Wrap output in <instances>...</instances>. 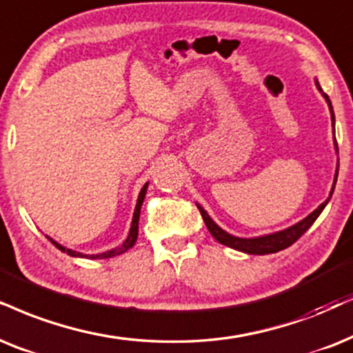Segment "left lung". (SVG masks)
Here are the masks:
<instances>
[{
    "mask_svg": "<svg viewBox=\"0 0 353 353\" xmlns=\"http://www.w3.org/2000/svg\"><path fill=\"white\" fill-rule=\"evenodd\" d=\"M316 86L321 92H323V89H321L319 83L316 81ZM324 99L327 101V105H329V110H331V117H332V127H334V122H336V119H334V112H332V104H331V99H329L327 94H324ZM334 143H336V150H337V141L336 138H334ZM339 151V150H337ZM337 174H339V161H337V171H336V177H334V185L331 189V194H329V199L325 200L319 205L318 208L314 210L313 213H310L305 220H301L300 223H296V225L290 226V228L283 230V231H279V233H272V234H267V236H259V238H236V236L226 233L225 230H221L220 226L216 225L215 221L210 218V215L205 210L200 207L197 203V208L200 212V215H202L205 225H207V228L210 231V234L215 238L218 243L220 244H225V246L228 248H233L236 251H241V252H246V254H259V256H264V254H272V252H279V251H283V249H287L288 246H292L295 241H298L301 238L303 234L306 233L307 230H310V226L313 225L316 221V218L321 215V212H323L325 205H327L329 200L332 197V192H334V187H336V181H337Z\"/></svg>",
    "mask_w": 353,
    "mask_h": 353,
    "instance_id": "8db88e82",
    "label": "left lung"
}]
</instances>
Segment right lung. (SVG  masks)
<instances>
[{"mask_svg":"<svg viewBox=\"0 0 353 353\" xmlns=\"http://www.w3.org/2000/svg\"><path fill=\"white\" fill-rule=\"evenodd\" d=\"M146 189H148V182L141 187L140 190V195H138V200H137V207H135V212H133V220H132V226H130V233H128L127 239L123 241L122 244H120L119 248L115 249H110V251L107 252H101V254H92V256H88V254H81V252H77V251H71V249H66L61 246V244H58L57 241H53L52 238H48L52 241V244H55V246L60 249V251H63L68 254V256H73V257H88V259H109V257H114V256H119V254H123L125 251H128L133 244H135V241L138 238V220H140V208L141 205H143V200H145V195H146Z\"/></svg>","mask_w":353,"mask_h":353,"instance_id":"1","label":"right lung"}]
</instances>
